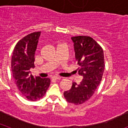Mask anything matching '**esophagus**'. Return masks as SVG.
<instances>
[{"mask_svg": "<svg viewBox=\"0 0 128 128\" xmlns=\"http://www.w3.org/2000/svg\"><path fill=\"white\" fill-rule=\"evenodd\" d=\"M60 78H61L60 77H58V76H53L52 77V80H60Z\"/></svg>", "mask_w": 128, "mask_h": 128, "instance_id": "esophagus-1", "label": "esophagus"}]
</instances>
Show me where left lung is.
Listing matches in <instances>:
<instances>
[{"label":"left lung","mask_w":128,"mask_h":128,"mask_svg":"<svg viewBox=\"0 0 128 128\" xmlns=\"http://www.w3.org/2000/svg\"><path fill=\"white\" fill-rule=\"evenodd\" d=\"M74 42L76 59L80 66L78 72L82 80L79 84L72 82L71 89L63 95L69 103L81 104L93 96L102 80L104 69L102 48L90 36L72 37Z\"/></svg>","instance_id":"1"}]
</instances>
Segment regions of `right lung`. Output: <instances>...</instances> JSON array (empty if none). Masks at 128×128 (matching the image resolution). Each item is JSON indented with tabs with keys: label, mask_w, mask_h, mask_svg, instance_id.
I'll list each match as a JSON object with an SVG mask.
<instances>
[{
	"label": "right lung",
	"mask_w": 128,
	"mask_h": 128,
	"mask_svg": "<svg viewBox=\"0 0 128 128\" xmlns=\"http://www.w3.org/2000/svg\"><path fill=\"white\" fill-rule=\"evenodd\" d=\"M40 31L34 32L16 44L11 58V70L15 84L22 96L35 101L45 96L50 85L49 78L33 77L30 68L34 67V54Z\"/></svg>",
	"instance_id": "obj_1"
}]
</instances>
